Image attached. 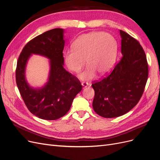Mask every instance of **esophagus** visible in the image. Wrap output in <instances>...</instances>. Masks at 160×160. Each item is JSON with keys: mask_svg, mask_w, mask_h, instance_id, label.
Returning a JSON list of instances; mask_svg holds the SVG:
<instances>
[{"mask_svg": "<svg viewBox=\"0 0 160 160\" xmlns=\"http://www.w3.org/2000/svg\"><path fill=\"white\" fill-rule=\"evenodd\" d=\"M81 85L82 86V88H84L88 87V82H81Z\"/></svg>", "mask_w": 160, "mask_h": 160, "instance_id": "34e87169", "label": "esophagus"}]
</instances>
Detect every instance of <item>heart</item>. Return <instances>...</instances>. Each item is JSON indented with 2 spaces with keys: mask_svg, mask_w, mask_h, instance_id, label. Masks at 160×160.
<instances>
[{
  "mask_svg": "<svg viewBox=\"0 0 160 160\" xmlns=\"http://www.w3.org/2000/svg\"><path fill=\"white\" fill-rule=\"evenodd\" d=\"M72 48L66 51L64 61L68 68L74 73L79 72L88 64L79 78L82 81L94 78L97 73L104 75L113 67L117 53V43L109 33L93 31L79 36L73 43Z\"/></svg>",
  "mask_w": 160,
  "mask_h": 160,
  "instance_id": "obj_1",
  "label": "heart"
}]
</instances>
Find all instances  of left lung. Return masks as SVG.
<instances>
[{
	"label": "left lung",
	"mask_w": 160,
	"mask_h": 160,
	"mask_svg": "<svg viewBox=\"0 0 160 160\" xmlns=\"http://www.w3.org/2000/svg\"><path fill=\"white\" fill-rule=\"evenodd\" d=\"M119 32L122 58L106 77L92 84L93 109L106 118L123 116L132 109L142 96L148 76L142 46L126 32Z\"/></svg>",
	"instance_id": "1"
}]
</instances>
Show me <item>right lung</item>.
<instances>
[{"instance_id": "right-lung-1", "label": "right lung", "mask_w": 160, "mask_h": 160, "mask_svg": "<svg viewBox=\"0 0 160 160\" xmlns=\"http://www.w3.org/2000/svg\"><path fill=\"white\" fill-rule=\"evenodd\" d=\"M63 30L56 28L37 36L23 47L17 62L16 81L22 98L29 112L45 120L58 119L68 113L72 102L82 90L79 80L63 68ZM31 53L51 60L49 81L41 89L30 88L24 78V68Z\"/></svg>"}]
</instances>
